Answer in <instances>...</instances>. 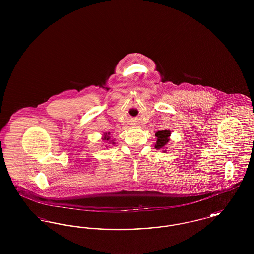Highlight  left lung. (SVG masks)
I'll return each mask as SVG.
<instances>
[{
  "mask_svg": "<svg viewBox=\"0 0 254 254\" xmlns=\"http://www.w3.org/2000/svg\"><path fill=\"white\" fill-rule=\"evenodd\" d=\"M155 136L157 137L155 148L164 149L165 146L169 143L170 131L169 130H161V131L155 133ZM164 151H166V150H164Z\"/></svg>",
  "mask_w": 254,
  "mask_h": 254,
  "instance_id": "left-lung-1",
  "label": "left lung"
}]
</instances>
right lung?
Returning <instances> with one entry per match:
<instances>
[{"label":"right lung","instance_id":"add662e5","mask_svg":"<svg viewBox=\"0 0 254 254\" xmlns=\"http://www.w3.org/2000/svg\"><path fill=\"white\" fill-rule=\"evenodd\" d=\"M109 134H108V133H106V134H105V135H104V138H103V140H104V141H109V138H110V137H109ZM109 142H110V141H109ZM113 144H114V143H113V142H112V145H113Z\"/></svg>","mask_w":254,"mask_h":254}]
</instances>
